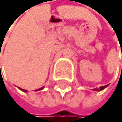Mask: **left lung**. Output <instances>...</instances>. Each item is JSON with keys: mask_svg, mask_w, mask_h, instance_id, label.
Segmentation results:
<instances>
[{"mask_svg": "<svg viewBox=\"0 0 122 122\" xmlns=\"http://www.w3.org/2000/svg\"><path fill=\"white\" fill-rule=\"evenodd\" d=\"M106 87H107V85H106V86H102V87H100V88L99 89H98V88H95V90H96V91H101V90H102V89H104V88Z\"/></svg>", "mask_w": 122, "mask_h": 122, "instance_id": "left-lung-1", "label": "left lung"}]
</instances>
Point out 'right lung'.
<instances>
[{
  "instance_id": "obj_1",
  "label": "right lung",
  "mask_w": 122,
  "mask_h": 122,
  "mask_svg": "<svg viewBox=\"0 0 122 122\" xmlns=\"http://www.w3.org/2000/svg\"><path fill=\"white\" fill-rule=\"evenodd\" d=\"M43 87H41V88H39V89H38V90H42ZM22 91H23V92H27V90H23V89H22Z\"/></svg>"
}]
</instances>
